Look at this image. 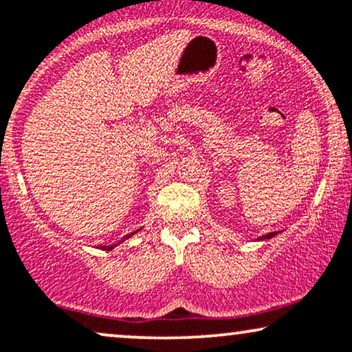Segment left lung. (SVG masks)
<instances>
[{
	"mask_svg": "<svg viewBox=\"0 0 352 352\" xmlns=\"http://www.w3.org/2000/svg\"><path fill=\"white\" fill-rule=\"evenodd\" d=\"M272 236H275V232H269L267 236H262V238H259V239H265V238H272Z\"/></svg>",
	"mask_w": 352,
	"mask_h": 352,
	"instance_id": "1",
	"label": "left lung"
}]
</instances>
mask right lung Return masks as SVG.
Returning <instances> with one entry per match:
<instances>
[{
  "mask_svg": "<svg viewBox=\"0 0 352 352\" xmlns=\"http://www.w3.org/2000/svg\"><path fill=\"white\" fill-rule=\"evenodd\" d=\"M133 234H134V232H133ZM129 236H131V234H129ZM129 236H126V238H129ZM122 241H124V238H122ZM114 245H116V244H114ZM114 245H104L103 249H107V251H111V249L114 248Z\"/></svg>",
  "mask_w": 352,
  "mask_h": 352,
  "instance_id": "right-lung-1",
  "label": "right lung"
}]
</instances>
